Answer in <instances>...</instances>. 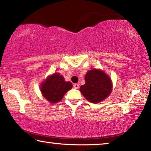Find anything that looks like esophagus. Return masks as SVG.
<instances>
[{"instance_id":"34e87169","label":"esophagus","mask_w":151,"mask_h":151,"mask_svg":"<svg viewBox=\"0 0 151 151\" xmlns=\"http://www.w3.org/2000/svg\"><path fill=\"white\" fill-rule=\"evenodd\" d=\"M73 88L75 89H78L79 88V84H78V83H74Z\"/></svg>"}]
</instances>
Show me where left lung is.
Segmentation results:
<instances>
[{"mask_svg": "<svg viewBox=\"0 0 151 151\" xmlns=\"http://www.w3.org/2000/svg\"><path fill=\"white\" fill-rule=\"evenodd\" d=\"M85 84L80 86V92L89 102L99 103L111 94L112 82L101 69H94L88 71L85 76Z\"/></svg>", "mask_w": 151, "mask_h": 151, "instance_id": "1", "label": "left lung"}]
</instances>
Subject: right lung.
Returning <instances> with one entry per match:
<instances>
[{"label":"right lung","instance_id":"obj_1","mask_svg":"<svg viewBox=\"0 0 151 151\" xmlns=\"http://www.w3.org/2000/svg\"><path fill=\"white\" fill-rule=\"evenodd\" d=\"M72 88V83L65 82L59 73L48 76L41 83L40 91L42 96L50 103H57L61 101L63 96Z\"/></svg>","mask_w":151,"mask_h":151}]
</instances>
